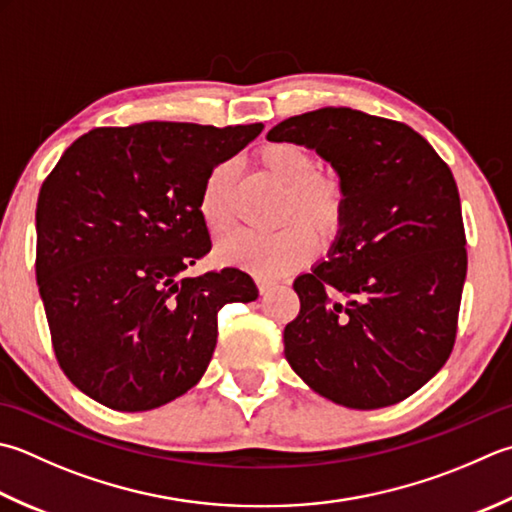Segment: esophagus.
Returning <instances> with one entry per match:
<instances>
[{"label": "esophagus", "instance_id": "obj_1", "mask_svg": "<svg viewBox=\"0 0 512 512\" xmlns=\"http://www.w3.org/2000/svg\"><path fill=\"white\" fill-rule=\"evenodd\" d=\"M255 282H257V288H259V293H262V295H266L268 290L277 284L275 279H268V277H255Z\"/></svg>", "mask_w": 512, "mask_h": 512}]
</instances>
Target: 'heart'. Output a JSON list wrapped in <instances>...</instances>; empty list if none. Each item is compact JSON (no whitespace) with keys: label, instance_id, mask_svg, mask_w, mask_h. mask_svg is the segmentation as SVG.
I'll use <instances>...</instances> for the list:
<instances>
[{"label":"heart","instance_id":"heart-1","mask_svg":"<svg viewBox=\"0 0 512 512\" xmlns=\"http://www.w3.org/2000/svg\"><path fill=\"white\" fill-rule=\"evenodd\" d=\"M257 162L286 190L282 204L286 226L268 235L237 233L219 246V255L224 262L242 266L255 275L275 277L306 264L315 255L317 237L333 242L346 222L348 193L342 179L319 173L315 153L299 144H266L259 148ZM237 173L235 159H224L208 170L199 188V217L213 235H226L237 222Z\"/></svg>","mask_w":512,"mask_h":512}]
</instances>
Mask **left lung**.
I'll list each match as a JSON object with an SVG mask.
<instances>
[{"label": "left lung", "mask_w": 512, "mask_h": 512, "mask_svg": "<svg viewBox=\"0 0 512 512\" xmlns=\"http://www.w3.org/2000/svg\"><path fill=\"white\" fill-rule=\"evenodd\" d=\"M268 139L315 148L348 193L328 262L293 284L290 368L346 408L404 402L457 337L468 257L453 173L417 130L344 106L288 117Z\"/></svg>", "instance_id": "8db88e82"}]
</instances>
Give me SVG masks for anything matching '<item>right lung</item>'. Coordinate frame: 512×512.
Segmentation results:
<instances>
[{"label": "right lung", "mask_w": 512, "mask_h": 512, "mask_svg": "<svg viewBox=\"0 0 512 512\" xmlns=\"http://www.w3.org/2000/svg\"><path fill=\"white\" fill-rule=\"evenodd\" d=\"M262 124L146 122L75 139L37 199L35 275L59 368L122 413L173 402L206 373L217 313L259 290L239 268L184 277L210 250L197 199Z\"/></svg>", "instance_id": "obj_1"}]
</instances>
